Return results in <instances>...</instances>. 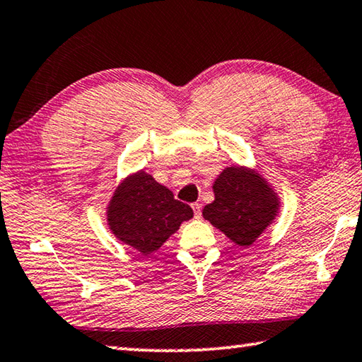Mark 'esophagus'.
<instances>
[{
    "mask_svg": "<svg viewBox=\"0 0 362 362\" xmlns=\"http://www.w3.org/2000/svg\"><path fill=\"white\" fill-rule=\"evenodd\" d=\"M192 210H194V216L199 219L202 216V205L200 204H192Z\"/></svg>",
    "mask_w": 362,
    "mask_h": 362,
    "instance_id": "esophagus-1",
    "label": "esophagus"
}]
</instances>
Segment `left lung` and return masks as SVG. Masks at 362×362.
<instances>
[{
    "label": "left lung",
    "mask_w": 362,
    "mask_h": 362,
    "mask_svg": "<svg viewBox=\"0 0 362 362\" xmlns=\"http://www.w3.org/2000/svg\"><path fill=\"white\" fill-rule=\"evenodd\" d=\"M214 200L202 214L224 235L248 248L275 223L280 195L259 171L233 165L224 168L213 182Z\"/></svg>",
    "instance_id": "8db88e82"
}]
</instances>
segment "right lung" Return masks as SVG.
Listing matches in <instances>:
<instances>
[{
	"label": "right lung",
	"instance_id": "1",
	"mask_svg": "<svg viewBox=\"0 0 362 362\" xmlns=\"http://www.w3.org/2000/svg\"><path fill=\"white\" fill-rule=\"evenodd\" d=\"M192 216L191 206L143 170L124 177L106 206L112 235L143 256L157 251Z\"/></svg>",
	"mask_w": 362,
	"mask_h": 362
}]
</instances>
